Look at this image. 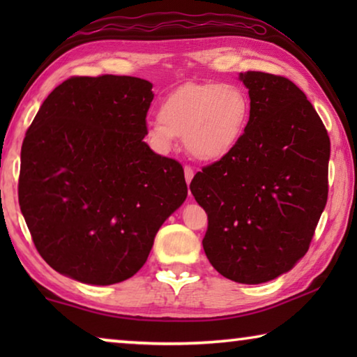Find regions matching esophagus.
<instances>
[{
	"instance_id": "1",
	"label": "esophagus",
	"mask_w": 357,
	"mask_h": 357,
	"mask_svg": "<svg viewBox=\"0 0 357 357\" xmlns=\"http://www.w3.org/2000/svg\"><path fill=\"white\" fill-rule=\"evenodd\" d=\"M184 176H185V183L187 185L190 184V181L193 179V170L190 167H184Z\"/></svg>"
}]
</instances>
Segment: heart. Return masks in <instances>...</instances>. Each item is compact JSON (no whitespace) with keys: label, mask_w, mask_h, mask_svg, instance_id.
Here are the masks:
<instances>
[{"label":"heart","mask_w":357,"mask_h":357,"mask_svg":"<svg viewBox=\"0 0 357 357\" xmlns=\"http://www.w3.org/2000/svg\"><path fill=\"white\" fill-rule=\"evenodd\" d=\"M252 102L238 83H185L157 108L146 128L151 148L168 154L178 138L193 159L215 164L233 153L249 129Z\"/></svg>","instance_id":"b5f03b06"}]
</instances>
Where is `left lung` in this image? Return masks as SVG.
Returning <instances> with one entry per match:
<instances>
[{
	"label": "left lung",
	"instance_id": "left-lung-1",
	"mask_svg": "<svg viewBox=\"0 0 357 357\" xmlns=\"http://www.w3.org/2000/svg\"><path fill=\"white\" fill-rule=\"evenodd\" d=\"M252 116L243 142L190 183L208 214L203 249L217 273L258 285L309 250L328 202L331 142L305 94L288 78L244 72Z\"/></svg>",
	"mask_w": 357,
	"mask_h": 357
}]
</instances>
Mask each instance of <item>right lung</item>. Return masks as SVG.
<instances>
[{"mask_svg": "<svg viewBox=\"0 0 357 357\" xmlns=\"http://www.w3.org/2000/svg\"><path fill=\"white\" fill-rule=\"evenodd\" d=\"M153 99L143 78L72 77L40 105L22 144L19 203L56 273L88 285L128 280L184 203L183 167L143 142Z\"/></svg>", "mask_w": 357, "mask_h": 357, "instance_id": "right-lung-1", "label": "right lung"}]
</instances>
